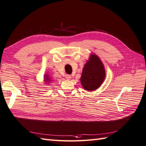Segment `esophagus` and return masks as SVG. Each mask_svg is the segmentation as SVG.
Wrapping results in <instances>:
<instances>
[{
	"instance_id": "1",
	"label": "esophagus",
	"mask_w": 146,
	"mask_h": 146,
	"mask_svg": "<svg viewBox=\"0 0 146 146\" xmlns=\"http://www.w3.org/2000/svg\"><path fill=\"white\" fill-rule=\"evenodd\" d=\"M65 78L67 80H70L71 78H72V76L69 75V74H66V75H65Z\"/></svg>"
}]
</instances>
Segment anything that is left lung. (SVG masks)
Instances as JSON below:
<instances>
[{
	"label": "left lung",
	"mask_w": 146,
	"mask_h": 146,
	"mask_svg": "<svg viewBox=\"0 0 146 146\" xmlns=\"http://www.w3.org/2000/svg\"><path fill=\"white\" fill-rule=\"evenodd\" d=\"M105 70L100 58L91 54L84 65L80 81L83 88L87 91L97 90L105 78Z\"/></svg>",
	"instance_id": "1"
}]
</instances>
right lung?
<instances>
[{
    "mask_svg": "<svg viewBox=\"0 0 146 146\" xmlns=\"http://www.w3.org/2000/svg\"><path fill=\"white\" fill-rule=\"evenodd\" d=\"M44 80H45V81H46V83H50L51 81V80L48 78V75H47V74H46L45 76V78H44Z\"/></svg>",
    "mask_w": 146,
    "mask_h": 146,
    "instance_id": "add662e5",
    "label": "right lung"
}]
</instances>
